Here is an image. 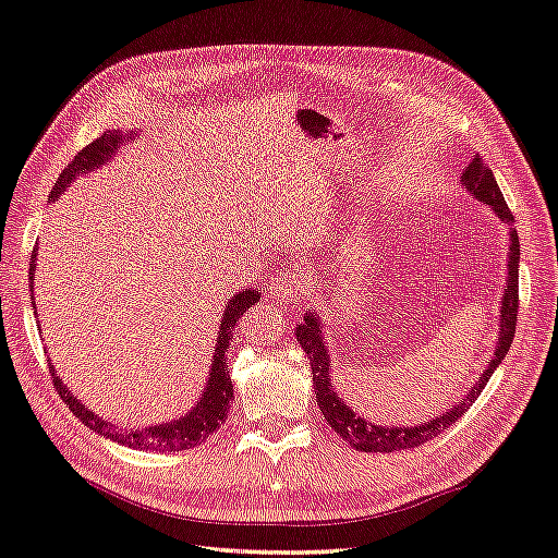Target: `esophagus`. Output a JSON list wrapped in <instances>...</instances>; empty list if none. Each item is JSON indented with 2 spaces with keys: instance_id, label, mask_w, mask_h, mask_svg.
Listing matches in <instances>:
<instances>
[{
  "instance_id": "1",
  "label": "esophagus",
  "mask_w": 558,
  "mask_h": 558,
  "mask_svg": "<svg viewBox=\"0 0 558 558\" xmlns=\"http://www.w3.org/2000/svg\"><path fill=\"white\" fill-rule=\"evenodd\" d=\"M270 294L276 300H282V302H298L300 294H302L300 280L294 276H278L276 280L270 282Z\"/></svg>"
}]
</instances>
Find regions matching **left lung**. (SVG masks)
Masks as SVG:
<instances>
[{
    "instance_id": "obj_1",
    "label": "left lung",
    "mask_w": 558,
    "mask_h": 558,
    "mask_svg": "<svg viewBox=\"0 0 558 558\" xmlns=\"http://www.w3.org/2000/svg\"><path fill=\"white\" fill-rule=\"evenodd\" d=\"M462 181L466 185V191L474 193V198L484 201L496 210V215L504 220L506 225L512 227L515 217H512L510 207L506 205L504 193H500L494 171H490L484 159L474 155V159L469 161V167L462 173ZM510 258H508V286L504 294V310H500V331H498V345L496 353L490 357V365L486 373L478 379V385L472 387V391L464 397V401H457V407L452 411H445L442 416H435L428 423H418L413 428H385V425H373L365 418L355 416V411L351 407H345V401L338 399V395L331 387V357L324 348V338L319 329V316L312 314L304 316V322L298 324V341L302 345V351L307 353L310 365H312V381H314V395L316 401H319V409L324 413L326 423L341 435L343 440L351 442V447L360 452H397V450H409V447H418L423 442L433 440L435 435H440L442 430L450 428L454 421H460L464 416V411L472 407V403L482 395V389L486 387V381L494 375V369L500 365L510 351L512 336H515V326H518V304H520V294H518V266H520V242L515 229L510 232Z\"/></svg>"
}]
</instances>
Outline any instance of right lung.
I'll use <instances>...</instances> for the list:
<instances>
[{
    "instance_id": "add662e5",
    "label": "right lung",
    "mask_w": 558,
    "mask_h": 558,
    "mask_svg": "<svg viewBox=\"0 0 558 558\" xmlns=\"http://www.w3.org/2000/svg\"><path fill=\"white\" fill-rule=\"evenodd\" d=\"M123 140H125L123 133H111V130H106L104 135H98L82 151H76V157L68 163V167H64V171L60 173V179L54 181V189L50 191L48 201L58 198V195L74 181L76 173L92 171L96 167H101L104 161L111 159L113 151L120 145H123ZM28 266H31L28 268V282L33 288L36 248H33ZM258 300H260V294L256 290H244V292H239V294H234L232 300H229L227 310L222 314L220 331H217L220 336H217V343H215V355H213L210 377H207V387L203 391L201 401L195 403V407L179 421L155 425V428H145V430H120L118 425L94 416V411L82 407V403L70 395L68 387L62 385L60 377L54 375V367L50 365L52 385H54V389H58V395L62 397V401L68 403L74 416L80 418L86 425V428L101 433L104 438H111L120 445L133 447V450H161V452L189 450V447L201 445L207 438V435L220 428V425L227 418L229 407H232V391H234L232 379H229V373H227L229 338H232V331L236 329V322L242 319L244 312L251 307V304H256ZM33 310H36V302H33Z\"/></svg>"
}]
</instances>
